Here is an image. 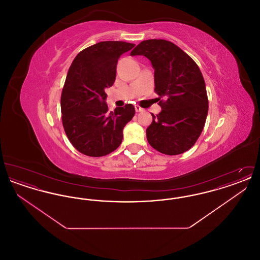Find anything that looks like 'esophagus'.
<instances>
[{
	"instance_id": "obj_1",
	"label": "esophagus",
	"mask_w": 260,
	"mask_h": 260,
	"mask_svg": "<svg viewBox=\"0 0 260 260\" xmlns=\"http://www.w3.org/2000/svg\"><path fill=\"white\" fill-rule=\"evenodd\" d=\"M135 107H136V111L137 112V113H138V112L143 111V108L140 107L139 105H136Z\"/></svg>"
}]
</instances>
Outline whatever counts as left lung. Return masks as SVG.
I'll use <instances>...</instances> for the list:
<instances>
[{
	"label": "left lung",
	"mask_w": 260,
	"mask_h": 260,
	"mask_svg": "<svg viewBox=\"0 0 260 260\" xmlns=\"http://www.w3.org/2000/svg\"><path fill=\"white\" fill-rule=\"evenodd\" d=\"M131 54L146 56L155 69V92L161 111L152 114L146 129L149 144L166 155L184 153L198 140L209 111L206 84L197 63L161 39L141 42Z\"/></svg>",
	"instance_id": "obj_1"
}]
</instances>
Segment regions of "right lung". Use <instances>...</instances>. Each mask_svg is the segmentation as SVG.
<instances>
[{
  "label": "right lung",
  "instance_id": "obj_1",
  "mask_svg": "<svg viewBox=\"0 0 260 260\" xmlns=\"http://www.w3.org/2000/svg\"><path fill=\"white\" fill-rule=\"evenodd\" d=\"M136 45L100 42L80 51L62 88L61 118L71 144L84 155L102 157L120 146L123 128L136 114L133 104L108 111L105 89L113 86L120 56Z\"/></svg>",
  "mask_w": 260,
  "mask_h": 260
}]
</instances>
